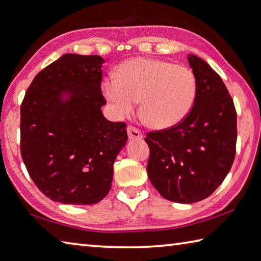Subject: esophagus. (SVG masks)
I'll use <instances>...</instances> for the list:
<instances>
[{
  "label": "esophagus",
  "mask_w": 261,
  "mask_h": 261,
  "mask_svg": "<svg viewBox=\"0 0 261 261\" xmlns=\"http://www.w3.org/2000/svg\"><path fill=\"white\" fill-rule=\"evenodd\" d=\"M127 133H128L129 140H142L143 139V135H142L141 130L135 128V127H133V126H129L128 128H127Z\"/></svg>",
  "instance_id": "34e87169"
}]
</instances>
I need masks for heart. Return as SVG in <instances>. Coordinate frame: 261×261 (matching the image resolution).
<instances>
[{"mask_svg": "<svg viewBox=\"0 0 261 261\" xmlns=\"http://www.w3.org/2000/svg\"><path fill=\"white\" fill-rule=\"evenodd\" d=\"M115 81H106L102 92L118 117L140 112L153 129H168L190 114L196 96V78L190 68L160 59L133 58L117 67Z\"/></svg>", "mask_w": 261, "mask_h": 261, "instance_id": "1", "label": "heart"}]
</instances>
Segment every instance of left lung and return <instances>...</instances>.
<instances>
[{"label":"left lung","instance_id":"8db88e82","mask_svg":"<svg viewBox=\"0 0 261 261\" xmlns=\"http://www.w3.org/2000/svg\"><path fill=\"white\" fill-rule=\"evenodd\" d=\"M196 78L194 105L171 128L147 133L146 171L165 199L193 203L208 198L232 168L237 146V111L220 76L202 59L189 54Z\"/></svg>","mask_w":261,"mask_h":261}]
</instances>
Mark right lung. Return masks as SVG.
<instances>
[{
    "label": "right lung",
    "mask_w": 261,
    "mask_h": 261,
    "mask_svg": "<svg viewBox=\"0 0 261 261\" xmlns=\"http://www.w3.org/2000/svg\"><path fill=\"white\" fill-rule=\"evenodd\" d=\"M103 63L100 56L63 54L37 73L21 103L23 164L39 191L56 202H100L128 139L125 122L102 114Z\"/></svg>",
    "instance_id": "obj_1"
}]
</instances>
